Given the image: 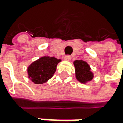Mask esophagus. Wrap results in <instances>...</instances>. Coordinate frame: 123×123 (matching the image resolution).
<instances>
[{
  "label": "esophagus",
  "instance_id": "1",
  "mask_svg": "<svg viewBox=\"0 0 123 123\" xmlns=\"http://www.w3.org/2000/svg\"><path fill=\"white\" fill-rule=\"evenodd\" d=\"M71 58H72V57H71L70 55H66V56L64 57V59H65L66 60H70Z\"/></svg>",
  "mask_w": 123,
  "mask_h": 123
}]
</instances>
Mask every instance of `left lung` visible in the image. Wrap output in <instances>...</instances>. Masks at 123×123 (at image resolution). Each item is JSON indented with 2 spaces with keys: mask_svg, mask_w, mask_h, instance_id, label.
Masks as SVG:
<instances>
[{
  "mask_svg": "<svg viewBox=\"0 0 123 123\" xmlns=\"http://www.w3.org/2000/svg\"><path fill=\"white\" fill-rule=\"evenodd\" d=\"M74 64L76 71V77L80 82L86 83L92 80L93 74L91 72V68L86 62L83 60H76Z\"/></svg>",
  "mask_w": 123,
  "mask_h": 123,
  "instance_id": "obj_1",
  "label": "left lung"
}]
</instances>
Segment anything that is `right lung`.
<instances>
[{"label":"right lung","mask_w":123,"mask_h":123,"mask_svg":"<svg viewBox=\"0 0 123 123\" xmlns=\"http://www.w3.org/2000/svg\"><path fill=\"white\" fill-rule=\"evenodd\" d=\"M60 60L53 57H43L32 63L28 68V74L35 84L46 83L55 74Z\"/></svg>","instance_id":"obj_1"}]
</instances>
